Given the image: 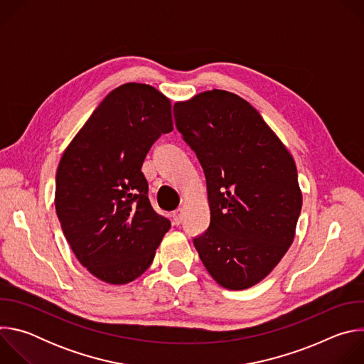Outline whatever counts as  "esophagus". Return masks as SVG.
<instances>
[{
    "label": "esophagus",
    "mask_w": 364,
    "mask_h": 364,
    "mask_svg": "<svg viewBox=\"0 0 364 364\" xmlns=\"http://www.w3.org/2000/svg\"><path fill=\"white\" fill-rule=\"evenodd\" d=\"M183 218H184V212L183 209H177L173 212V219H174V223L176 225H180L183 222Z\"/></svg>",
    "instance_id": "34e87169"
}]
</instances>
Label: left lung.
Returning <instances> with one entry per match:
<instances>
[{
	"label": "left lung",
	"mask_w": 364,
	"mask_h": 364,
	"mask_svg": "<svg viewBox=\"0 0 364 364\" xmlns=\"http://www.w3.org/2000/svg\"><path fill=\"white\" fill-rule=\"evenodd\" d=\"M174 118L201 164L210 207L194 247L218 284L250 288L295 236L302 194L292 155L249 102L226 90L177 102Z\"/></svg>",
	"instance_id": "8db88e82"
}]
</instances>
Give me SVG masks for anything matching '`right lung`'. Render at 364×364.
I'll return each mask as SVG.
<instances>
[{
  "mask_svg": "<svg viewBox=\"0 0 364 364\" xmlns=\"http://www.w3.org/2000/svg\"><path fill=\"white\" fill-rule=\"evenodd\" d=\"M173 131L171 103L144 83L114 89L65 149L56 213L77 261L97 279L122 285L142 275L171 223L152 209L142 163Z\"/></svg>",
  "mask_w": 364,
  "mask_h": 364,
  "instance_id": "add662e5",
  "label": "right lung"
}]
</instances>
